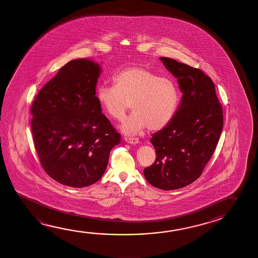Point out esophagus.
<instances>
[{
  "mask_svg": "<svg viewBox=\"0 0 258 258\" xmlns=\"http://www.w3.org/2000/svg\"><path fill=\"white\" fill-rule=\"evenodd\" d=\"M124 140L129 144H138L139 143V139L136 137H133V136H124Z\"/></svg>",
  "mask_w": 258,
  "mask_h": 258,
  "instance_id": "1",
  "label": "esophagus"
}]
</instances>
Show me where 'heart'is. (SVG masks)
<instances>
[{
  "instance_id": "heart-1",
  "label": "heart",
  "mask_w": 258,
  "mask_h": 258,
  "mask_svg": "<svg viewBox=\"0 0 258 258\" xmlns=\"http://www.w3.org/2000/svg\"><path fill=\"white\" fill-rule=\"evenodd\" d=\"M114 86H101L96 98L110 117L122 119L127 111L134 110L122 122V131L136 134L147 126L149 130L162 129L174 116L179 104V90L170 79L159 77L142 67H129L118 71Z\"/></svg>"
}]
</instances>
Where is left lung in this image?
I'll use <instances>...</instances> for the list:
<instances>
[{"mask_svg":"<svg viewBox=\"0 0 258 258\" xmlns=\"http://www.w3.org/2000/svg\"><path fill=\"white\" fill-rule=\"evenodd\" d=\"M160 58L178 79L183 95L171 121L153 134L151 143L156 159L144 174L155 188L172 190L201 176L219 143L223 110L212 79L202 70L170 57Z\"/></svg>","mask_w":258,"mask_h":258,"instance_id":"1","label":"left lung"}]
</instances>
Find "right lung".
Returning a JSON list of instances; mask_svg holds the SVG:
<instances>
[{
	"label": "right lung",
	"instance_id": "1",
	"mask_svg": "<svg viewBox=\"0 0 258 258\" xmlns=\"http://www.w3.org/2000/svg\"><path fill=\"white\" fill-rule=\"evenodd\" d=\"M99 65L86 58L63 66L39 90L31 125L39 162L58 183L94 184L105 173L110 152L121 141L96 96Z\"/></svg>",
	"mask_w": 258,
	"mask_h": 258
}]
</instances>
